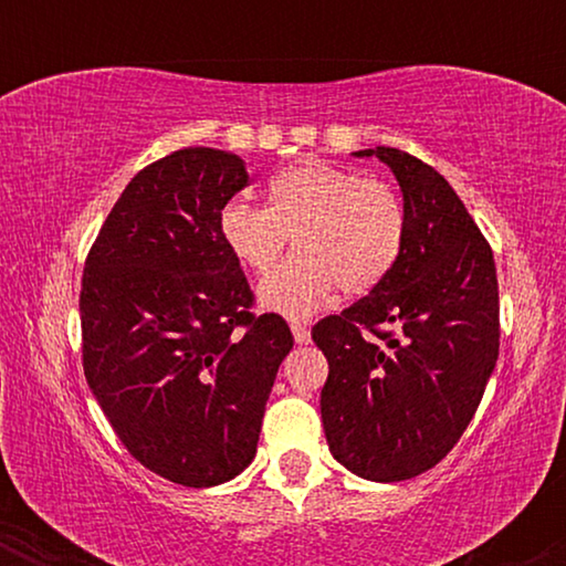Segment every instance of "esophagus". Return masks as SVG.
I'll list each match as a JSON object with an SVG mask.
<instances>
[{
	"mask_svg": "<svg viewBox=\"0 0 566 566\" xmlns=\"http://www.w3.org/2000/svg\"><path fill=\"white\" fill-rule=\"evenodd\" d=\"M290 327H292V335H295V343H301V346L311 343V329L305 327V322H290Z\"/></svg>",
	"mask_w": 566,
	"mask_h": 566,
	"instance_id": "esophagus-1",
	"label": "esophagus"
}]
</instances>
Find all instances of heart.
I'll use <instances>...</instances> for the list:
<instances>
[{"instance_id": "1", "label": "heart", "mask_w": 566, "mask_h": 566, "mask_svg": "<svg viewBox=\"0 0 566 566\" xmlns=\"http://www.w3.org/2000/svg\"><path fill=\"white\" fill-rule=\"evenodd\" d=\"M220 237L252 274L274 271L287 239L297 252L261 284V301L284 316H308L333 295H367L399 263L407 242V207L382 180L305 159L279 172L269 205L229 201Z\"/></svg>"}]
</instances>
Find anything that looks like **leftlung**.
Returning a JSON list of instances; mask_svg holds the SVG:
<instances>
[{
  "label": "left lung",
  "mask_w": 566,
  "mask_h": 566,
  "mask_svg": "<svg viewBox=\"0 0 566 566\" xmlns=\"http://www.w3.org/2000/svg\"><path fill=\"white\" fill-rule=\"evenodd\" d=\"M391 167L407 242L391 276L324 316L311 337L329 365L322 420L329 450L369 482H405L447 458L469 428L500 348L492 247L431 165L367 148Z\"/></svg>",
  "instance_id": "8db88e82"
}]
</instances>
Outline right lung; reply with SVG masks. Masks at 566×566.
Wrapping results in <instances>:
<instances>
[{
	"label": "right lung",
	"instance_id": "1",
	"mask_svg": "<svg viewBox=\"0 0 566 566\" xmlns=\"http://www.w3.org/2000/svg\"><path fill=\"white\" fill-rule=\"evenodd\" d=\"M247 186L244 161L180 148L135 175L82 271V367L127 452L184 486H216L252 463L292 333L255 314L220 237Z\"/></svg>",
	"mask_w": 566,
	"mask_h": 566
}]
</instances>
